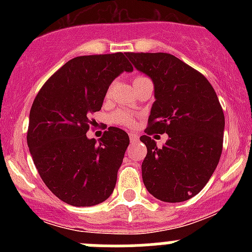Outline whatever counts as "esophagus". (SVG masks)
I'll return each mask as SVG.
<instances>
[{"instance_id":"esophagus-1","label":"esophagus","mask_w":252,"mask_h":252,"mask_svg":"<svg viewBox=\"0 0 252 252\" xmlns=\"http://www.w3.org/2000/svg\"><path fill=\"white\" fill-rule=\"evenodd\" d=\"M128 136H130L131 142L137 141V139H139V136H137V135H136V133H135V132H130V133H128Z\"/></svg>"}]
</instances>
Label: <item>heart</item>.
Returning a JSON list of instances; mask_svg holds the SVG:
<instances>
[{
	"mask_svg": "<svg viewBox=\"0 0 252 252\" xmlns=\"http://www.w3.org/2000/svg\"><path fill=\"white\" fill-rule=\"evenodd\" d=\"M140 78H144L141 75L136 77L133 81H136V79H140ZM113 124L116 125H121V126H132L133 125V116L131 113L126 112V111H116L115 113L111 117Z\"/></svg>",
	"mask_w": 252,
	"mask_h": 252,
	"instance_id": "1",
	"label": "heart"
}]
</instances>
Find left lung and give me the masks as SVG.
I'll return each instance as SVG.
<instances>
[{
  "instance_id": "obj_1",
  "label": "left lung",
  "mask_w": 252,
  "mask_h": 252,
  "mask_svg": "<svg viewBox=\"0 0 252 252\" xmlns=\"http://www.w3.org/2000/svg\"><path fill=\"white\" fill-rule=\"evenodd\" d=\"M133 66L154 83L155 102L146 135L142 180L162 202H184L201 192L222 154L224 115L213 87L203 74L168 53H126ZM153 133H168L162 148Z\"/></svg>"
}]
</instances>
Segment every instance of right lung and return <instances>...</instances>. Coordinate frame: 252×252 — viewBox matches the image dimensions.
I'll return each mask as SVG.
<instances>
[{"label": "right lung", "mask_w": 252, "mask_h": 252, "mask_svg": "<svg viewBox=\"0 0 252 252\" xmlns=\"http://www.w3.org/2000/svg\"><path fill=\"white\" fill-rule=\"evenodd\" d=\"M132 70L125 53L77 57L35 97L28 146L45 186L70 206H95L112 194L128 135L110 127L97 142L86 133L93 124L91 113L101 110L113 79Z\"/></svg>", "instance_id": "1"}]
</instances>
